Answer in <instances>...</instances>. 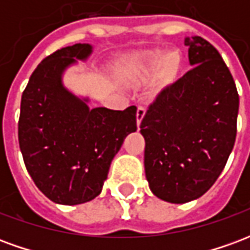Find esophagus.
Here are the masks:
<instances>
[{"label":"esophagus","instance_id":"34e87169","mask_svg":"<svg viewBox=\"0 0 250 250\" xmlns=\"http://www.w3.org/2000/svg\"><path fill=\"white\" fill-rule=\"evenodd\" d=\"M145 114H146V109H145V107L139 105V107H138V109H136V123H138V125H141V122H142V119H143Z\"/></svg>","mask_w":250,"mask_h":250}]
</instances>
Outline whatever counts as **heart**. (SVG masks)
<instances>
[{
	"label": "heart",
	"mask_w": 250,
	"mask_h": 250,
	"mask_svg": "<svg viewBox=\"0 0 250 250\" xmlns=\"http://www.w3.org/2000/svg\"><path fill=\"white\" fill-rule=\"evenodd\" d=\"M173 62H174V56H167V59H166V64H167V66L173 65Z\"/></svg>",
	"instance_id": "b5f03b06"
}]
</instances>
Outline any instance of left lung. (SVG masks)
Masks as SVG:
<instances>
[{"instance_id": "1", "label": "left lung", "mask_w": 250, "mask_h": 250, "mask_svg": "<svg viewBox=\"0 0 250 250\" xmlns=\"http://www.w3.org/2000/svg\"><path fill=\"white\" fill-rule=\"evenodd\" d=\"M193 68L148 105L141 123L151 191L185 204L209 190L225 167L237 134L238 92L220 52L186 37Z\"/></svg>"}]
</instances>
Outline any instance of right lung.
<instances>
[{"label": "right lung", "mask_w": 250, "mask_h": 250, "mask_svg": "<svg viewBox=\"0 0 250 250\" xmlns=\"http://www.w3.org/2000/svg\"><path fill=\"white\" fill-rule=\"evenodd\" d=\"M89 44L65 46L37 65L21 98L19 143L36 186L62 205L98 197L115 154L136 131V107L125 111L89 108L87 100L66 91L62 75L87 59Z\"/></svg>", "instance_id": "1"}]
</instances>
